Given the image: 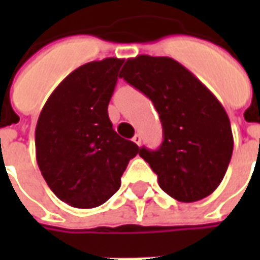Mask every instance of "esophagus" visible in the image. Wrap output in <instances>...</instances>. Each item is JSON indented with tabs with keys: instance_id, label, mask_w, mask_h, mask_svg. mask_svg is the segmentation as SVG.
<instances>
[{
	"instance_id": "esophagus-1",
	"label": "esophagus",
	"mask_w": 260,
	"mask_h": 260,
	"mask_svg": "<svg viewBox=\"0 0 260 260\" xmlns=\"http://www.w3.org/2000/svg\"><path fill=\"white\" fill-rule=\"evenodd\" d=\"M132 141H134V143H136V145H141V141H142V138L139 134H135V136L132 138Z\"/></svg>"
}]
</instances>
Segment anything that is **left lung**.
<instances>
[{"label": "left lung", "instance_id": "obj_1", "mask_svg": "<svg viewBox=\"0 0 260 260\" xmlns=\"http://www.w3.org/2000/svg\"><path fill=\"white\" fill-rule=\"evenodd\" d=\"M119 78L149 97L160 115L161 146L139 150L157 174L160 188L185 203L213 193L223 181L234 147L229 115L216 96L169 57L126 59Z\"/></svg>", "mask_w": 260, "mask_h": 260}]
</instances>
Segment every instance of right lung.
<instances>
[{
	"label": "right lung",
	"instance_id": "right-lung-1",
	"mask_svg": "<svg viewBox=\"0 0 260 260\" xmlns=\"http://www.w3.org/2000/svg\"><path fill=\"white\" fill-rule=\"evenodd\" d=\"M122 62L104 58L75 69L55 87L37 119L39 169L50 189L69 206L91 209L107 202L139 153L108 118Z\"/></svg>",
	"mask_w": 260,
	"mask_h": 260
}]
</instances>
